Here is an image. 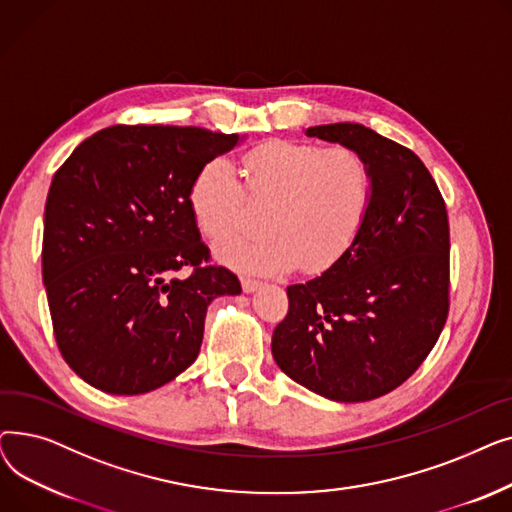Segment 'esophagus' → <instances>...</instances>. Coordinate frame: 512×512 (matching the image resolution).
I'll return each instance as SVG.
<instances>
[{"instance_id": "34e87169", "label": "esophagus", "mask_w": 512, "mask_h": 512, "mask_svg": "<svg viewBox=\"0 0 512 512\" xmlns=\"http://www.w3.org/2000/svg\"><path fill=\"white\" fill-rule=\"evenodd\" d=\"M240 282H242V290H245L247 294H251V292H255V290L261 288V282H259V280H253V278H242Z\"/></svg>"}]
</instances>
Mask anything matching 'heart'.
I'll return each mask as SVG.
<instances>
[{
    "label": "heart",
    "instance_id": "heart-1",
    "mask_svg": "<svg viewBox=\"0 0 512 512\" xmlns=\"http://www.w3.org/2000/svg\"><path fill=\"white\" fill-rule=\"evenodd\" d=\"M240 176L242 186L230 161H207L188 188V207L201 234L222 242L245 222V193L270 201L265 236L215 249L220 261L249 274H284L297 265L309 274L328 270L355 245L373 201L367 159L348 147L270 141L242 157Z\"/></svg>",
    "mask_w": 512,
    "mask_h": 512
}]
</instances>
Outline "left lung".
Segmentation results:
<instances>
[{"mask_svg": "<svg viewBox=\"0 0 512 512\" xmlns=\"http://www.w3.org/2000/svg\"><path fill=\"white\" fill-rule=\"evenodd\" d=\"M305 134L359 151L373 201L351 251L286 288L288 315L274 330L272 355L307 390L365 402L409 380L446 324V205L423 161L375 130L338 122Z\"/></svg>", "mask_w": 512, "mask_h": 512, "instance_id": "1", "label": "left lung"}]
</instances>
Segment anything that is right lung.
Returning a JSON list of instances; mask_svg holds the SVG:
<instances>
[{"label": "right lung", "instance_id": "obj_1", "mask_svg": "<svg viewBox=\"0 0 512 512\" xmlns=\"http://www.w3.org/2000/svg\"><path fill=\"white\" fill-rule=\"evenodd\" d=\"M247 137L195 126H110L80 143L49 186L43 284L60 353L93 388L134 396L199 355L213 299L240 294L188 207L195 174ZM193 266L186 279L175 276Z\"/></svg>", "mask_w": 512, "mask_h": 512}]
</instances>
